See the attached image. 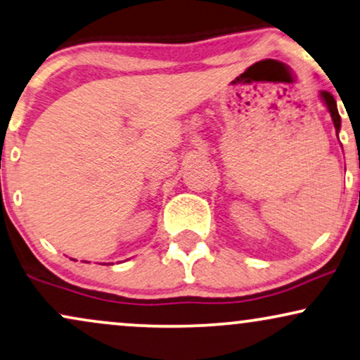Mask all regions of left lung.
Returning <instances> with one entry per match:
<instances>
[{"instance_id": "1", "label": "left lung", "mask_w": 360, "mask_h": 360, "mask_svg": "<svg viewBox=\"0 0 360 360\" xmlns=\"http://www.w3.org/2000/svg\"><path fill=\"white\" fill-rule=\"evenodd\" d=\"M321 98L324 99L327 109H329L330 116H332V121H334V126H335V131L340 129V116H339V111H338V103H335L334 96H332L330 93H327V91H322L321 93Z\"/></svg>"}]
</instances>
